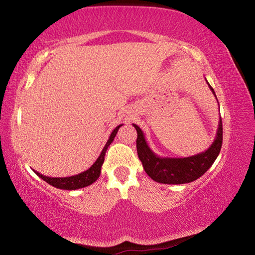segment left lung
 <instances>
[{
	"mask_svg": "<svg viewBox=\"0 0 255 255\" xmlns=\"http://www.w3.org/2000/svg\"><path fill=\"white\" fill-rule=\"evenodd\" d=\"M207 81V80H206ZM208 83V82H207ZM208 86L216 97L214 89L208 83ZM217 99V98H216ZM137 130L136 147L137 154L146 173L158 183L164 184H183L192 182L204 175L207 170L213 165L215 159L217 158L221 152L223 144V124L222 119H219L218 129L216 132L215 140L210 147L205 152L199 153L193 156L172 158V157H161L155 154L149 148L147 141L145 139V135L141 129L137 125L132 124Z\"/></svg>",
	"mask_w": 255,
	"mask_h": 255,
	"instance_id": "8db88e82",
	"label": "left lung"
}]
</instances>
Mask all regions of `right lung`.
<instances>
[{
    "mask_svg": "<svg viewBox=\"0 0 255 255\" xmlns=\"http://www.w3.org/2000/svg\"><path fill=\"white\" fill-rule=\"evenodd\" d=\"M123 125H119V126L116 127L114 129V131L111 132V135L108 139L107 144L105 147H103L102 152L100 154V156L97 158V161L93 163V165L90 167L89 170H86L84 172H82L80 174L76 175H72V176H66V178H50V176H46L40 174L39 172L34 171L39 178H41L44 181H46L47 183H49L50 185H53L55 188L58 189H63V190H76V189H81L84 187H88V185L92 184L93 182H96L98 180L99 176H100L101 173V166L103 162H105V156H106V152L109 145L114 141V138L116 137L118 132V129L122 127Z\"/></svg>",
    "mask_w": 255,
    "mask_h": 255,
    "instance_id": "obj_1",
    "label": "right lung"
}]
</instances>
